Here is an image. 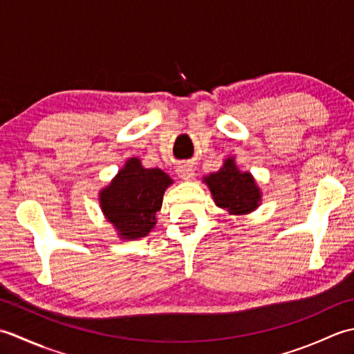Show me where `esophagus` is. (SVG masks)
Wrapping results in <instances>:
<instances>
[{
  "mask_svg": "<svg viewBox=\"0 0 354 354\" xmlns=\"http://www.w3.org/2000/svg\"><path fill=\"white\" fill-rule=\"evenodd\" d=\"M176 171H178V175L181 176L183 179H192L194 176V169H193V165L189 164V162L179 164Z\"/></svg>",
  "mask_w": 354,
  "mask_h": 354,
  "instance_id": "1",
  "label": "esophagus"
}]
</instances>
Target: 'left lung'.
Returning a JSON list of instances; mask_svg holds the SVG:
<instances>
[{
    "label": "left lung",
    "mask_w": 354,
    "mask_h": 354,
    "mask_svg": "<svg viewBox=\"0 0 354 354\" xmlns=\"http://www.w3.org/2000/svg\"><path fill=\"white\" fill-rule=\"evenodd\" d=\"M217 207L231 214H246L257 208L260 190L250 173H240L234 160H227L223 167L205 178Z\"/></svg>",
    "instance_id": "obj_1"
}]
</instances>
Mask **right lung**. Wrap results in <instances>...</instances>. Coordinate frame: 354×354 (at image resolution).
Listing matches in <instances>:
<instances>
[{
    "label": "right lung",
    "instance_id": "add662e5",
    "mask_svg": "<svg viewBox=\"0 0 354 354\" xmlns=\"http://www.w3.org/2000/svg\"><path fill=\"white\" fill-rule=\"evenodd\" d=\"M171 184L160 169H145L137 158H131L124 169L100 194V205L108 221L123 239H140L155 227V214Z\"/></svg>",
    "mask_w": 354,
    "mask_h": 354
}]
</instances>
